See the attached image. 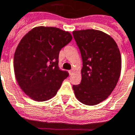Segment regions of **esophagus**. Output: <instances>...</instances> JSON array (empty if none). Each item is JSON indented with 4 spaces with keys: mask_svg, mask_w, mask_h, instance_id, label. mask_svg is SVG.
Returning a JSON list of instances; mask_svg holds the SVG:
<instances>
[{
    "mask_svg": "<svg viewBox=\"0 0 135 135\" xmlns=\"http://www.w3.org/2000/svg\"><path fill=\"white\" fill-rule=\"evenodd\" d=\"M69 74L71 75L74 73V70H70V71H69Z\"/></svg>",
    "mask_w": 135,
    "mask_h": 135,
    "instance_id": "esophagus-1",
    "label": "esophagus"
}]
</instances>
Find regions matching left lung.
<instances>
[{"instance_id":"1","label":"left lung","mask_w":135,"mask_h":135,"mask_svg":"<svg viewBox=\"0 0 135 135\" xmlns=\"http://www.w3.org/2000/svg\"><path fill=\"white\" fill-rule=\"evenodd\" d=\"M83 61L81 82L73 90L79 101L95 105L110 95L118 84L122 59L115 40L93 29L73 32Z\"/></svg>"}]
</instances>
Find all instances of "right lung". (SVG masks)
I'll use <instances>...</instances> for the list:
<instances>
[{
	"label": "right lung",
	"mask_w": 135,
	"mask_h": 135,
	"mask_svg": "<svg viewBox=\"0 0 135 135\" xmlns=\"http://www.w3.org/2000/svg\"><path fill=\"white\" fill-rule=\"evenodd\" d=\"M71 35L54 27H36L22 38L14 54V72L23 92L36 101L56 95L69 76L58 66L59 51Z\"/></svg>",
	"instance_id": "add662e5"
}]
</instances>
